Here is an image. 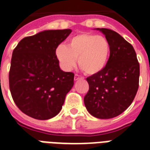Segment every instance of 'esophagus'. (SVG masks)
Returning a JSON list of instances; mask_svg holds the SVG:
<instances>
[{"label":"esophagus","instance_id":"1","mask_svg":"<svg viewBox=\"0 0 150 150\" xmlns=\"http://www.w3.org/2000/svg\"><path fill=\"white\" fill-rule=\"evenodd\" d=\"M79 79H80V76H79V75H75V81L79 80Z\"/></svg>","mask_w":150,"mask_h":150}]
</instances>
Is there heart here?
Returning a JSON list of instances; mask_svg holds the SVG:
<instances>
[{"label":"heart","mask_w":150,"mask_h":150,"mask_svg":"<svg viewBox=\"0 0 150 150\" xmlns=\"http://www.w3.org/2000/svg\"><path fill=\"white\" fill-rule=\"evenodd\" d=\"M109 41L104 36L82 33L70 40L66 47L59 45L55 56L65 70H71L78 59L79 67L85 74L93 75L106 67L110 55Z\"/></svg>","instance_id":"obj_1"}]
</instances>
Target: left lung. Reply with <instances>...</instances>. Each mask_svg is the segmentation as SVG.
Returning a JSON list of instances; mask_svg holds the SVG:
<instances>
[{
  "instance_id": "obj_1",
  "label": "left lung",
  "mask_w": 150,
  "mask_h": 150,
  "mask_svg": "<svg viewBox=\"0 0 150 150\" xmlns=\"http://www.w3.org/2000/svg\"><path fill=\"white\" fill-rule=\"evenodd\" d=\"M109 41L110 57L105 68L86 78L89 91L84 97L87 111L98 118L117 117L130 106L139 86L140 66L134 47L122 35L97 28Z\"/></svg>"
}]
</instances>
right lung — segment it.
<instances>
[{
  "label": "right lung",
  "mask_w": 150,
  "mask_h": 150,
  "mask_svg": "<svg viewBox=\"0 0 150 150\" xmlns=\"http://www.w3.org/2000/svg\"><path fill=\"white\" fill-rule=\"evenodd\" d=\"M71 33V29L43 31L22 39L13 50L10 92L17 107L28 116L47 120L62 109L75 75L60 69L55 50Z\"/></svg>",
  "instance_id": "add662e5"
}]
</instances>
